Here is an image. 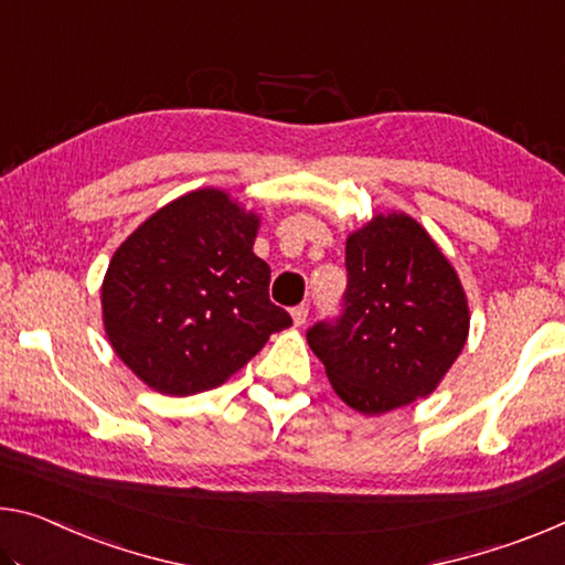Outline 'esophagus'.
<instances>
[{
	"label": "esophagus",
	"mask_w": 565,
	"mask_h": 565,
	"mask_svg": "<svg viewBox=\"0 0 565 565\" xmlns=\"http://www.w3.org/2000/svg\"><path fill=\"white\" fill-rule=\"evenodd\" d=\"M291 319H294V327H303V321L309 319V307L307 303H299V307L291 309Z\"/></svg>",
	"instance_id": "esophagus-1"
}]
</instances>
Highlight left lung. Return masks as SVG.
<instances>
[{
  "instance_id": "obj_1",
  "label": "left lung",
  "mask_w": 565,
  "mask_h": 565,
  "mask_svg": "<svg viewBox=\"0 0 565 565\" xmlns=\"http://www.w3.org/2000/svg\"><path fill=\"white\" fill-rule=\"evenodd\" d=\"M344 315L307 342L339 399L384 415L433 395L470 331L468 297L433 236L407 213H377L347 236Z\"/></svg>"
}]
</instances>
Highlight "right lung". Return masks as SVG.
Listing matches in <instances>:
<instances>
[{"mask_svg":"<svg viewBox=\"0 0 565 565\" xmlns=\"http://www.w3.org/2000/svg\"><path fill=\"white\" fill-rule=\"evenodd\" d=\"M262 218L218 188L170 201L122 241L100 301L107 342L150 390L221 387L291 317L268 299L254 254Z\"/></svg>","mask_w":565,"mask_h":565,"instance_id":"obj_1","label":"right lung"}]
</instances>
